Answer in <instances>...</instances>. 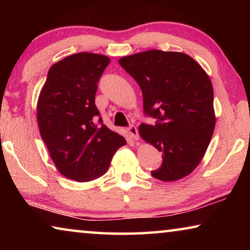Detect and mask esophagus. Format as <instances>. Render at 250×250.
<instances>
[{"mask_svg":"<svg viewBox=\"0 0 250 250\" xmlns=\"http://www.w3.org/2000/svg\"><path fill=\"white\" fill-rule=\"evenodd\" d=\"M126 131H128V133L130 135L131 139H133V140H138L139 139V134H138V130L137 128L133 125H131L128 126V129H126Z\"/></svg>","mask_w":250,"mask_h":250,"instance_id":"1","label":"esophagus"}]
</instances>
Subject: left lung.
Returning <instances> with one entry per match:
<instances>
[{
	"label": "left lung",
	"instance_id": "left-lung-1",
	"mask_svg": "<svg viewBox=\"0 0 250 250\" xmlns=\"http://www.w3.org/2000/svg\"><path fill=\"white\" fill-rule=\"evenodd\" d=\"M119 64L139 83L145 115L139 133L162 152L153 177L164 182L188 175L204 156L214 132V91L210 79L188 55L152 49L120 58Z\"/></svg>",
	"mask_w": 250,
	"mask_h": 250
}]
</instances>
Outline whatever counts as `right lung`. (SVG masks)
Masks as SVG:
<instances>
[{
  "label": "right lung",
  "instance_id": "1",
  "mask_svg": "<svg viewBox=\"0 0 250 250\" xmlns=\"http://www.w3.org/2000/svg\"><path fill=\"white\" fill-rule=\"evenodd\" d=\"M110 59L78 53L50 67L37 101V124L57 170L67 179L87 182L107 172L124 137L103 124L95 96ZM100 117V125L94 124Z\"/></svg>",
  "mask_w": 250,
  "mask_h": 250
}]
</instances>
